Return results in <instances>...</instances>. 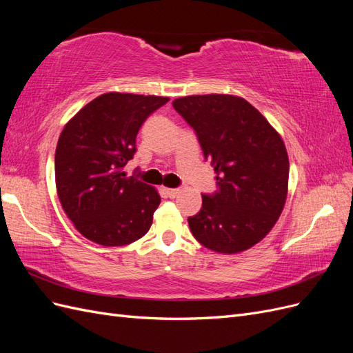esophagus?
<instances>
[{
    "label": "esophagus",
    "mask_w": 353,
    "mask_h": 353,
    "mask_svg": "<svg viewBox=\"0 0 353 353\" xmlns=\"http://www.w3.org/2000/svg\"><path fill=\"white\" fill-rule=\"evenodd\" d=\"M163 191H165V194H166L168 197H170V199L176 197L178 193H179L178 188H163Z\"/></svg>",
    "instance_id": "esophagus-1"
}]
</instances>
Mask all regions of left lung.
Segmentation results:
<instances>
[{"mask_svg": "<svg viewBox=\"0 0 353 353\" xmlns=\"http://www.w3.org/2000/svg\"><path fill=\"white\" fill-rule=\"evenodd\" d=\"M172 105L196 131L218 185L201 194L200 212L188 218L191 232L218 253L250 249L272 230L287 199L288 156L280 134L236 95H188Z\"/></svg>", "mask_w": 353, "mask_h": 353, "instance_id": "left-lung-1", "label": "left lung"}]
</instances>
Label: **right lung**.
Here are the masks:
<instances>
[{"mask_svg":"<svg viewBox=\"0 0 353 353\" xmlns=\"http://www.w3.org/2000/svg\"><path fill=\"white\" fill-rule=\"evenodd\" d=\"M168 101L156 95L101 94L63 128L54 159L57 196L85 239L125 245L150 230L160 196L123 168L137 152L141 125Z\"/></svg>","mask_w":353,"mask_h":353,"instance_id":"obj_1","label":"right lung"}]
</instances>
